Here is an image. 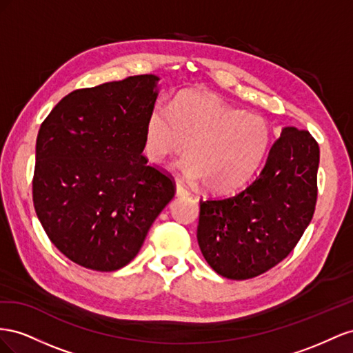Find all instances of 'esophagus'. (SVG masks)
Masks as SVG:
<instances>
[{"label": "esophagus", "instance_id": "34e87169", "mask_svg": "<svg viewBox=\"0 0 353 353\" xmlns=\"http://www.w3.org/2000/svg\"><path fill=\"white\" fill-rule=\"evenodd\" d=\"M176 195L177 196H188L189 195V190L180 182H176Z\"/></svg>", "mask_w": 353, "mask_h": 353}]
</instances>
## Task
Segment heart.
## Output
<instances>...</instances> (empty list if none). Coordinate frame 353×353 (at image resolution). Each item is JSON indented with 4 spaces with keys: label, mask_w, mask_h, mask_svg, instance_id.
<instances>
[{
    "label": "heart",
    "mask_w": 353,
    "mask_h": 353,
    "mask_svg": "<svg viewBox=\"0 0 353 353\" xmlns=\"http://www.w3.org/2000/svg\"><path fill=\"white\" fill-rule=\"evenodd\" d=\"M265 117L226 105L205 92L180 93L168 110L157 103L146 118L145 152L161 164L182 154V173L203 180L213 192H229L243 185L260 165L270 142Z\"/></svg>",
    "instance_id": "1"
}]
</instances>
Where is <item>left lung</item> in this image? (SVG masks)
Instances as JSON below:
<instances>
[{
	"label": "left lung",
	"instance_id": "left-lung-1",
	"mask_svg": "<svg viewBox=\"0 0 353 353\" xmlns=\"http://www.w3.org/2000/svg\"><path fill=\"white\" fill-rule=\"evenodd\" d=\"M318 165L316 140L284 127L244 190L201 199L196 238L207 263L225 278L248 279L284 260L314 216Z\"/></svg>",
	"mask_w": 353,
	"mask_h": 353
}]
</instances>
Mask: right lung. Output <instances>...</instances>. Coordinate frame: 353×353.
I'll return each mask as SVG.
<instances>
[{"label": "right lung", "instance_id": "obj_1", "mask_svg": "<svg viewBox=\"0 0 353 353\" xmlns=\"http://www.w3.org/2000/svg\"><path fill=\"white\" fill-rule=\"evenodd\" d=\"M157 75L81 88L39 127L32 198L50 241L74 263L112 272L132 261L174 196V183L143 157Z\"/></svg>", "mask_w": 353, "mask_h": 353}]
</instances>
